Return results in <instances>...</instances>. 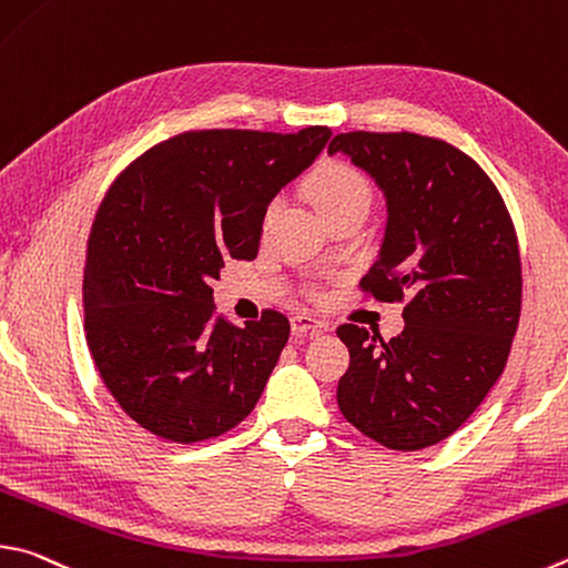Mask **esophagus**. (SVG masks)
<instances>
[{
  "mask_svg": "<svg viewBox=\"0 0 568 568\" xmlns=\"http://www.w3.org/2000/svg\"><path fill=\"white\" fill-rule=\"evenodd\" d=\"M291 325H293V333H295V335H301V337H305V335H315V333H323V329H327V323H325V320H317V317L307 315V313H297V315H293Z\"/></svg>",
  "mask_w": 568,
  "mask_h": 568,
  "instance_id": "obj_1",
  "label": "esophagus"
}]
</instances>
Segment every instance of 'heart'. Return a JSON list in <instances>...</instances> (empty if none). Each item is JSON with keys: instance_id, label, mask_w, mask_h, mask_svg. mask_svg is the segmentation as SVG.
<instances>
[{"instance_id": "heart-1", "label": "heart", "mask_w": 568, "mask_h": 568, "mask_svg": "<svg viewBox=\"0 0 568 568\" xmlns=\"http://www.w3.org/2000/svg\"><path fill=\"white\" fill-rule=\"evenodd\" d=\"M305 189L327 221L349 211H367L373 203V183L353 163L339 159L317 163L305 179Z\"/></svg>"}]
</instances>
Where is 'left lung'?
Listing matches in <instances>:
<instances>
[{
    "mask_svg": "<svg viewBox=\"0 0 568 568\" xmlns=\"http://www.w3.org/2000/svg\"><path fill=\"white\" fill-rule=\"evenodd\" d=\"M387 195V231L359 281L365 297L405 303V329L345 323L349 365L337 405L387 449L447 439L507 367L521 313V257L501 193L467 153L409 131L337 133L327 146Z\"/></svg>",
    "mask_w": 568,
    "mask_h": 568,
    "instance_id": "left-lung-1",
    "label": "left lung"
}]
</instances>
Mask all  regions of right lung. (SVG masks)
<instances>
[{
	"label": "right lung",
	"instance_id": "add662e5",
	"mask_svg": "<svg viewBox=\"0 0 568 568\" xmlns=\"http://www.w3.org/2000/svg\"><path fill=\"white\" fill-rule=\"evenodd\" d=\"M333 136L203 129L123 169L91 223L89 353L119 407L151 435L193 445L251 415L291 335L277 311L235 327L215 313L223 263L253 261L267 203Z\"/></svg>",
	"mask_w": 568,
	"mask_h": 568
}]
</instances>
